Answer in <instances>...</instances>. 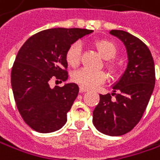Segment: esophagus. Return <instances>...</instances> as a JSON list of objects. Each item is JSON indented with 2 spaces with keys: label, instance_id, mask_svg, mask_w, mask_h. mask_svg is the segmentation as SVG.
I'll return each instance as SVG.
<instances>
[{
  "label": "esophagus",
  "instance_id": "esophagus-1",
  "mask_svg": "<svg viewBox=\"0 0 160 160\" xmlns=\"http://www.w3.org/2000/svg\"><path fill=\"white\" fill-rule=\"evenodd\" d=\"M80 92H86V91H88V88H82V87H80Z\"/></svg>",
  "mask_w": 160,
  "mask_h": 160
}]
</instances>
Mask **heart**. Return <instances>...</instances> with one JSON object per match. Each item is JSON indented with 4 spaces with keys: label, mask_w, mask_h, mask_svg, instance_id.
Wrapping results in <instances>:
<instances>
[{
    "label": "heart",
    "mask_w": 160,
    "mask_h": 160,
    "mask_svg": "<svg viewBox=\"0 0 160 160\" xmlns=\"http://www.w3.org/2000/svg\"><path fill=\"white\" fill-rule=\"evenodd\" d=\"M94 46L98 50L105 59H107L105 62L106 68L112 73V74H118L120 72L119 65L112 60L117 55L118 49L115 43L109 39H99L95 41ZM66 61L67 63L72 67L75 68L80 64L81 60V45L79 42L72 43L66 52ZM72 80L79 85L82 88H94L101 84H103L107 80V74L103 71L98 72H91L87 69H81L76 72H74L72 74Z\"/></svg>",
    "instance_id": "b5f03b06"
}]
</instances>
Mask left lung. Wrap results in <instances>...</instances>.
<instances>
[{"label":"left lung","mask_w":160,"mask_h":160,"mask_svg":"<svg viewBox=\"0 0 160 160\" xmlns=\"http://www.w3.org/2000/svg\"><path fill=\"white\" fill-rule=\"evenodd\" d=\"M109 33L125 45L128 65L113 93L100 94L92 122L98 131L115 137L128 133L141 121L155 88L156 73L151 52L141 39L122 30Z\"/></svg>","instance_id":"1"}]
</instances>
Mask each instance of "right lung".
I'll use <instances>...</instances> for the list:
<instances>
[{
  "instance_id": "add662e5",
  "label": "right lung",
  "mask_w": 160,
  "mask_h": 160,
  "mask_svg": "<svg viewBox=\"0 0 160 160\" xmlns=\"http://www.w3.org/2000/svg\"><path fill=\"white\" fill-rule=\"evenodd\" d=\"M92 30L52 28L29 38L19 49L11 71L14 99L23 121L35 131L51 133L67 122V113L76 99L75 83L50 87L52 79H68V48Z\"/></svg>"
}]
</instances>
